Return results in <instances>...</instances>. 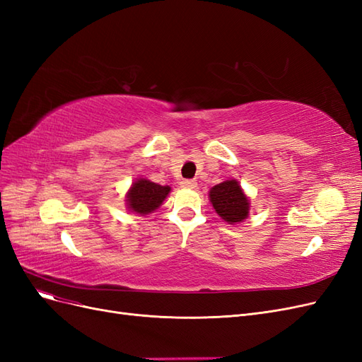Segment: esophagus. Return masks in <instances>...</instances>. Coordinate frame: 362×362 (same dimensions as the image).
<instances>
[{"instance_id": "obj_1", "label": "esophagus", "mask_w": 362, "mask_h": 362, "mask_svg": "<svg viewBox=\"0 0 362 362\" xmlns=\"http://www.w3.org/2000/svg\"><path fill=\"white\" fill-rule=\"evenodd\" d=\"M181 187H184V189H196V187H198V182H196L194 180H182L181 181Z\"/></svg>"}]
</instances>
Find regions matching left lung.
I'll use <instances>...</instances> for the list:
<instances>
[{
	"label": "left lung",
	"instance_id": "obj_1",
	"mask_svg": "<svg viewBox=\"0 0 362 362\" xmlns=\"http://www.w3.org/2000/svg\"><path fill=\"white\" fill-rule=\"evenodd\" d=\"M208 198L218 217L229 225L245 222L250 210V199L237 180H226L208 192Z\"/></svg>",
	"mask_w": 362,
	"mask_h": 362
}]
</instances>
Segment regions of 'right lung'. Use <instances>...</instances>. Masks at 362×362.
Returning a JSON list of instances; mask_svg holds the SVG:
<instances>
[{"label": "right lung", "mask_w": 362, "mask_h": 362, "mask_svg": "<svg viewBox=\"0 0 362 362\" xmlns=\"http://www.w3.org/2000/svg\"><path fill=\"white\" fill-rule=\"evenodd\" d=\"M169 185H160L148 178H137L125 194V202L129 213L146 216L154 213L170 193Z\"/></svg>", "instance_id": "1"}]
</instances>
